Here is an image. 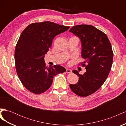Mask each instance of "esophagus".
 <instances>
[{
    "instance_id": "1",
    "label": "esophagus",
    "mask_w": 126,
    "mask_h": 126,
    "mask_svg": "<svg viewBox=\"0 0 126 126\" xmlns=\"http://www.w3.org/2000/svg\"><path fill=\"white\" fill-rule=\"evenodd\" d=\"M66 72L68 74H71L72 72V70L71 69H66Z\"/></svg>"
}]
</instances>
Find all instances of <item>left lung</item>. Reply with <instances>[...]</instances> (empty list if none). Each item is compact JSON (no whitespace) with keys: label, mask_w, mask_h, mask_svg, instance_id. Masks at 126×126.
Here are the masks:
<instances>
[{"label":"left lung","mask_w":126,"mask_h":126,"mask_svg":"<svg viewBox=\"0 0 126 126\" xmlns=\"http://www.w3.org/2000/svg\"><path fill=\"white\" fill-rule=\"evenodd\" d=\"M69 32L81 41V55L85 59L81 64L86 69L83 75L77 70L72 71L79 77V81L69 86L78 96L86 97L99 89L108 77L113 62L111 45L106 34L93 26H75Z\"/></svg>","instance_id":"left-lung-1"}]
</instances>
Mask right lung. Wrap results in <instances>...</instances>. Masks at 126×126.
I'll list each match as a JSON object with an SVG mask.
<instances>
[{"instance_id": "add662e5", "label": "right lung", "mask_w": 126, "mask_h": 126, "mask_svg": "<svg viewBox=\"0 0 126 126\" xmlns=\"http://www.w3.org/2000/svg\"><path fill=\"white\" fill-rule=\"evenodd\" d=\"M69 28L44 21L30 24L21 33L15 48V65L20 80L30 92H45L50 87L54 76L66 71L60 65L46 67L44 57L54 38Z\"/></svg>"}]
</instances>
